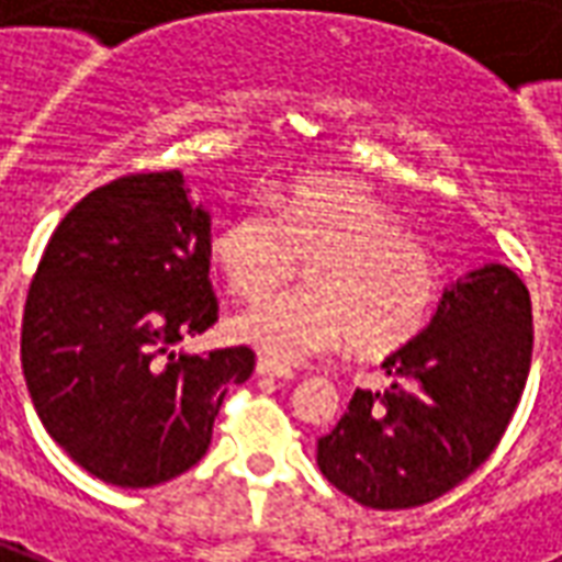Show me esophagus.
<instances>
[{"label":"esophagus","mask_w":562,"mask_h":562,"mask_svg":"<svg viewBox=\"0 0 562 562\" xmlns=\"http://www.w3.org/2000/svg\"><path fill=\"white\" fill-rule=\"evenodd\" d=\"M257 374L260 376H278V380H293V368L281 366V362H276V359H269V356H260L257 359Z\"/></svg>","instance_id":"1"}]
</instances>
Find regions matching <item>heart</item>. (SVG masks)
Here are the masks:
<instances>
[{"mask_svg": "<svg viewBox=\"0 0 562 562\" xmlns=\"http://www.w3.org/2000/svg\"><path fill=\"white\" fill-rule=\"evenodd\" d=\"M212 263L236 296L257 299L311 260V290L278 293L233 317L231 329L278 362L329 353L386 356L419 335L437 296L428 251L383 203L341 182L305 179L257 196L224 218Z\"/></svg>", "mask_w": 562, "mask_h": 562, "instance_id": "obj_1", "label": "heart"}]
</instances>
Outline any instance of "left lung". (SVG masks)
<instances>
[{
	"label": "left lung",
	"instance_id": "8db88e82",
	"mask_svg": "<svg viewBox=\"0 0 562 562\" xmlns=\"http://www.w3.org/2000/svg\"><path fill=\"white\" fill-rule=\"evenodd\" d=\"M533 359V305L509 266L488 263L443 290L431 323L383 362L386 392L356 389L317 440L335 488L371 509L443 497L485 464L509 428Z\"/></svg>",
	"mask_w": 562,
	"mask_h": 562
}]
</instances>
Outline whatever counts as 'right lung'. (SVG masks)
Masks as SVG:
<instances>
[{"label": "right lung", "instance_id": "right-lung-1", "mask_svg": "<svg viewBox=\"0 0 562 562\" xmlns=\"http://www.w3.org/2000/svg\"><path fill=\"white\" fill-rule=\"evenodd\" d=\"M218 321L209 212L179 170L128 173L59 221L29 284L20 359L38 419L92 476L151 488L206 454L254 350L173 353Z\"/></svg>", "mask_w": 562, "mask_h": 562}]
</instances>
